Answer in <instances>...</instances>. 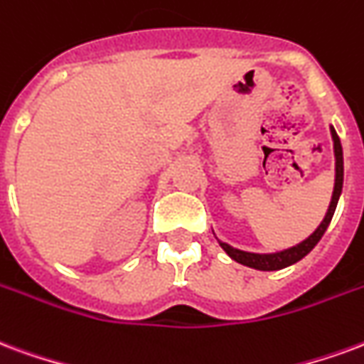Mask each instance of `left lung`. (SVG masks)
Returning a JSON list of instances; mask_svg holds the SVG:
<instances>
[{"label": "left lung", "instance_id": "1", "mask_svg": "<svg viewBox=\"0 0 364 364\" xmlns=\"http://www.w3.org/2000/svg\"><path fill=\"white\" fill-rule=\"evenodd\" d=\"M330 133H332V141H333V156H336V179H333V193H332V200H330V206H328V212H326L324 220L320 222V225L316 230L312 231L311 235L306 237L305 241H301L295 247H289V249L278 250V252H247V250L235 249L228 243H222L218 241L220 247H222L228 255H230L235 262L243 266H249V268H255V270H262V272H274V270H282V268H287V266L295 264L299 262L301 258H305L309 252H311L316 243H318L324 231L328 230V225L332 222L333 212H336V206H338V200H340L341 189H343V150H341V142L340 136L336 133V129L330 125Z\"/></svg>", "mask_w": 364, "mask_h": 364}]
</instances>
